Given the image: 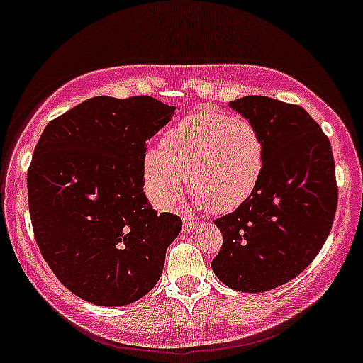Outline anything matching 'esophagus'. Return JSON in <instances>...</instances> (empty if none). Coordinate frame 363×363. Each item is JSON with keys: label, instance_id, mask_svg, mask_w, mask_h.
Wrapping results in <instances>:
<instances>
[{"label": "esophagus", "instance_id": "esophagus-1", "mask_svg": "<svg viewBox=\"0 0 363 363\" xmlns=\"http://www.w3.org/2000/svg\"><path fill=\"white\" fill-rule=\"evenodd\" d=\"M196 227H198L196 220H193V218L189 217H184V233H193Z\"/></svg>", "mask_w": 363, "mask_h": 363}]
</instances>
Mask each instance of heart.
Returning a JSON list of instances; mask_svg holds the SVG:
<instances>
[{"mask_svg":"<svg viewBox=\"0 0 363 363\" xmlns=\"http://www.w3.org/2000/svg\"><path fill=\"white\" fill-rule=\"evenodd\" d=\"M265 141L248 118L201 110L170 127L163 145L145 153L146 189L155 205L170 208L188 182L191 196L213 213L236 210L264 174Z\"/></svg>","mask_w":363,"mask_h":363,"instance_id":"obj_1","label":"heart"}]
</instances>
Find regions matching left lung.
Wrapping results in <instances>:
<instances>
[{
    "label": "left lung",
    "instance_id": "left-lung-1",
    "mask_svg": "<svg viewBox=\"0 0 363 363\" xmlns=\"http://www.w3.org/2000/svg\"><path fill=\"white\" fill-rule=\"evenodd\" d=\"M258 127L265 165L252 196L215 218L222 248L215 276L242 293L286 284L312 264L328 240L337 206L329 138L301 106L267 96L229 103Z\"/></svg>",
    "mask_w": 363,
    "mask_h": 363
}]
</instances>
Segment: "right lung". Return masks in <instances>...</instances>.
<instances>
[{"label": "right lung", "instance_id": "add662e5", "mask_svg": "<svg viewBox=\"0 0 363 363\" xmlns=\"http://www.w3.org/2000/svg\"><path fill=\"white\" fill-rule=\"evenodd\" d=\"M175 106L151 96H96L53 118L27 170L34 238L69 291L129 305L162 276L181 217L145 194V153Z\"/></svg>", "mask_w": 363, "mask_h": 363}]
</instances>
